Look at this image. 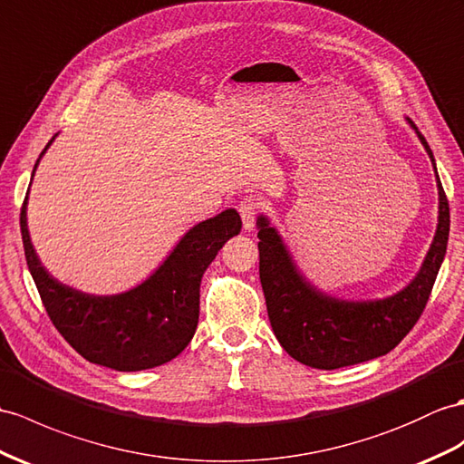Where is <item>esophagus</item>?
Returning <instances> with one entry per match:
<instances>
[{
	"instance_id": "1",
	"label": "esophagus",
	"mask_w": 464,
	"mask_h": 464,
	"mask_svg": "<svg viewBox=\"0 0 464 464\" xmlns=\"http://www.w3.org/2000/svg\"><path fill=\"white\" fill-rule=\"evenodd\" d=\"M259 208H262V207H259V200L254 198V197H246L238 205V212H240V217H242L246 232H252L254 230L256 217H257Z\"/></svg>"
}]
</instances>
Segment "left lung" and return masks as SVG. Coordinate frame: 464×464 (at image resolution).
<instances>
[{
  "instance_id": "1",
  "label": "left lung",
  "mask_w": 464,
  "mask_h": 464,
  "mask_svg": "<svg viewBox=\"0 0 464 464\" xmlns=\"http://www.w3.org/2000/svg\"><path fill=\"white\" fill-rule=\"evenodd\" d=\"M408 123L415 130L435 169L439 222L421 269L392 297L344 301L326 295L297 269L279 232L264 214L257 218L259 281L271 329L285 353L304 366L336 370L388 354L420 321L431 295L449 242V200L440 187L431 147L410 118Z\"/></svg>"
}]
</instances>
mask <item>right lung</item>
Returning a JSON list of instances; mask_svg holds the SVG:
<instances>
[{
	"label": "right lung",
	"instance_id": "right-lung-1",
	"mask_svg": "<svg viewBox=\"0 0 464 464\" xmlns=\"http://www.w3.org/2000/svg\"><path fill=\"white\" fill-rule=\"evenodd\" d=\"M19 224L29 271L56 331L88 362L118 372L161 366L183 353L198 324L202 274L226 240L242 230L240 214L224 210L193 226L138 287L118 295H90L63 285L41 264L27 230V198Z\"/></svg>",
	"mask_w": 464,
	"mask_h": 464
}]
</instances>
